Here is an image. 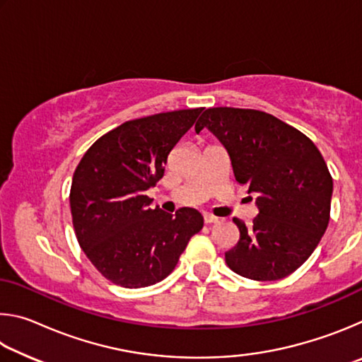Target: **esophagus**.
<instances>
[{
	"label": "esophagus",
	"instance_id": "obj_1",
	"mask_svg": "<svg viewBox=\"0 0 362 362\" xmlns=\"http://www.w3.org/2000/svg\"><path fill=\"white\" fill-rule=\"evenodd\" d=\"M204 223H218V218L211 214H204Z\"/></svg>",
	"mask_w": 362,
	"mask_h": 362
}]
</instances>
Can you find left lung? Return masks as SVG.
Instances as JSON below:
<instances>
[{"instance_id":"8db88e82","label":"left lung","mask_w":362,"mask_h":362,"mask_svg":"<svg viewBox=\"0 0 362 362\" xmlns=\"http://www.w3.org/2000/svg\"><path fill=\"white\" fill-rule=\"evenodd\" d=\"M212 131L235 179L257 194V216L240 218V241L225 252L233 272L254 281L289 276L308 260L330 218L332 175L311 140L276 116L250 108H207L194 129Z\"/></svg>"}]
</instances>
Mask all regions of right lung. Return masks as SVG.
<instances>
[{"instance_id": "add662e5", "label": "right lung", "mask_w": 362, "mask_h": 362, "mask_svg": "<svg viewBox=\"0 0 362 362\" xmlns=\"http://www.w3.org/2000/svg\"><path fill=\"white\" fill-rule=\"evenodd\" d=\"M203 110L122 122L97 139L76 166L70 188L73 228L86 257L113 284L139 289L163 281L203 228V216L193 207L173 216L150 209L145 194Z\"/></svg>"}]
</instances>
